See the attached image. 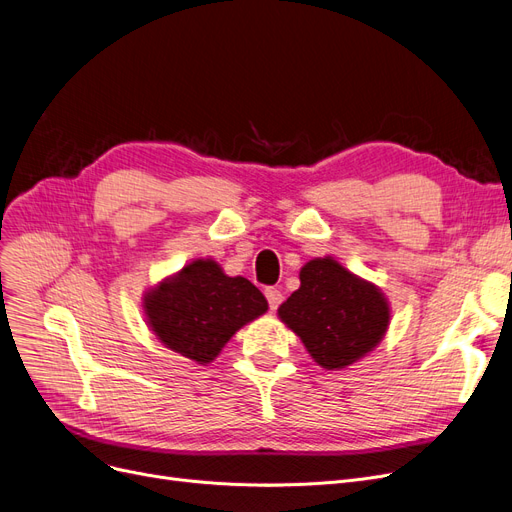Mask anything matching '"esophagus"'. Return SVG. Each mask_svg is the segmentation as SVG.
Listing matches in <instances>:
<instances>
[{
  "mask_svg": "<svg viewBox=\"0 0 512 512\" xmlns=\"http://www.w3.org/2000/svg\"><path fill=\"white\" fill-rule=\"evenodd\" d=\"M264 296H267V300H269L271 311H277V306L283 302V294L277 288H267L264 290Z\"/></svg>",
  "mask_w": 512,
  "mask_h": 512,
  "instance_id": "1",
  "label": "esophagus"
}]
</instances>
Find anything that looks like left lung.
Returning <instances> with one entry per match:
<instances>
[{"label":"left lung","instance_id":"left-lung-1","mask_svg":"<svg viewBox=\"0 0 512 512\" xmlns=\"http://www.w3.org/2000/svg\"><path fill=\"white\" fill-rule=\"evenodd\" d=\"M277 315L321 367L342 370L380 344L391 323V306L378 285L325 256L304 264L300 288Z\"/></svg>","mask_w":512,"mask_h":512}]
</instances>
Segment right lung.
Listing matches in <instances>:
<instances>
[{"label":"right lung","instance_id":"add662e5","mask_svg":"<svg viewBox=\"0 0 512 512\" xmlns=\"http://www.w3.org/2000/svg\"><path fill=\"white\" fill-rule=\"evenodd\" d=\"M267 309L252 281L224 275L212 258L193 260L142 300L151 332L170 351L201 365L214 361L237 330Z\"/></svg>","mask_w":512,"mask_h":512}]
</instances>
